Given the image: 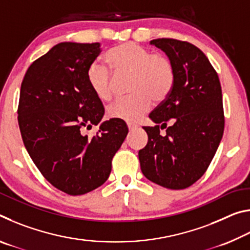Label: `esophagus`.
Segmentation results:
<instances>
[{
    "label": "esophagus",
    "instance_id": "esophagus-1",
    "mask_svg": "<svg viewBox=\"0 0 250 250\" xmlns=\"http://www.w3.org/2000/svg\"><path fill=\"white\" fill-rule=\"evenodd\" d=\"M128 128H129L130 131H133V130H135V129L138 128V125H133V124H128Z\"/></svg>",
    "mask_w": 250,
    "mask_h": 250
}]
</instances>
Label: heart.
<instances>
[{
	"label": "heart",
	"instance_id": "1",
	"mask_svg": "<svg viewBox=\"0 0 250 250\" xmlns=\"http://www.w3.org/2000/svg\"><path fill=\"white\" fill-rule=\"evenodd\" d=\"M105 58L116 76L131 75L129 98L118 99L107 109L112 119L134 122L151 108L152 101L162 103L170 94L175 70L170 58L152 54L133 42L122 43L109 50ZM88 83L99 99L107 101L113 95L115 78L108 67L92 62L87 73Z\"/></svg>",
	"mask_w": 250,
	"mask_h": 250
}]
</instances>
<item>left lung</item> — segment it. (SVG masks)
I'll list each match as a JSON object with an SVG mask.
<instances>
[{"label":"left lung","mask_w":250,"mask_h":250,"mask_svg":"<svg viewBox=\"0 0 250 250\" xmlns=\"http://www.w3.org/2000/svg\"><path fill=\"white\" fill-rule=\"evenodd\" d=\"M150 44L171 59L175 79L166 100L149 115L156 125L143 126L149 140L139 151L141 171L155 184L183 189L206 172L223 138L221 83L208 58L193 44L173 39Z\"/></svg>","instance_id":"obj_1"}]
</instances>
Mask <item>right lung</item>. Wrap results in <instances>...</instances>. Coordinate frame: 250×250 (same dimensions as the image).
Returning a JSON list of instances; mask_svg holds the SVG:
<instances>
[{"label": "right lung", "mask_w": 250, "mask_h": 250, "mask_svg": "<svg viewBox=\"0 0 250 250\" xmlns=\"http://www.w3.org/2000/svg\"><path fill=\"white\" fill-rule=\"evenodd\" d=\"M100 52L99 43H59L33 62L21 84L18 120L24 146L45 179L74 196L108 180L113 155L128 134L122 120L100 124L104 108L87 77ZM92 125L100 126L95 136L82 133Z\"/></svg>", "instance_id": "add662e5"}]
</instances>
